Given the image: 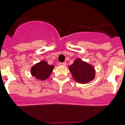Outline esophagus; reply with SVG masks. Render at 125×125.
<instances>
[{"label": "esophagus", "instance_id": "obj_1", "mask_svg": "<svg viewBox=\"0 0 125 125\" xmlns=\"http://www.w3.org/2000/svg\"><path fill=\"white\" fill-rule=\"evenodd\" d=\"M66 65H67L66 62H60V63H59V65H60V66H66Z\"/></svg>", "mask_w": 125, "mask_h": 125}]
</instances>
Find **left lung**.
Returning <instances> with one entry per match:
<instances>
[{
	"label": "left lung",
	"mask_w": 125,
	"mask_h": 125,
	"mask_svg": "<svg viewBox=\"0 0 125 125\" xmlns=\"http://www.w3.org/2000/svg\"><path fill=\"white\" fill-rule=\"evenodd\" d=\"M69 69L73 78L80 83H89L95 78L96 71L94 67L80 58L75 60L69 67Z\"/></svg>",
	"instance_id": "left-lung-1"
}]
</instances>
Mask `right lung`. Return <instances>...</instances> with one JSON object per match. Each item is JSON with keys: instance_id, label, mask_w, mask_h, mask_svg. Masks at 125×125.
<instances>
[{"instance_id": "add662e5", "label": "right lung", "mask_w": 125, "mask_h": 125, "mask_svg": "<svg viewBox=\"0 0 125 125\" xmlns=\"http://www.w3.org/2000/svg\"><path fill=\"white\" fill-rule=\"evenodd\" d=\"M54 67L53 65H49L45 61H41L31 67V74L36 79L45 80L52 73Z\"/></svg>"}]
</instances>
